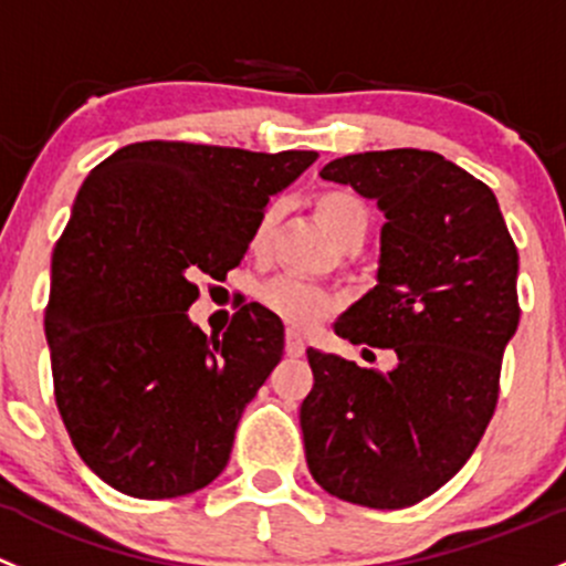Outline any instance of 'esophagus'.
Returning a JSON list of instances; mask_svg holds the SVG:
<instances>
[{"label": "esophagus", "instance_id": "1", "mask_svg": "<svg viewBox=\"0 0 566 566\" xmlns=\"http://www.w3.org/2000/svg\"><path fill=\"white\" fill-rule=\"evenodd\" d=\"M303 349H306V342H303L301 333L287 331V336H284V353H287L290 358H301Z\"/></svg>", "mask_w": 566, "mask_h": 566}]
</instances>
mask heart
<instances>
[{
	"mask_svg": "<svg viewBox=\"0 0 566 566\" xmlns=\"http://www.w3.org/2000/svg\"><path fill=\"white\" fill-rule=\"evenodd\" d=\"M314 213L323 222V228L328 230L333 241L338 243L347 252H355L360 247L363 238L368 233V208L358 195L347 192V189H325L314 198ZM279 206H268L260 213L258 224H254L252 233V249L254 252H263L271 241L273 224H276ZM260 301L265 303V308H271L276 317H282L287 325L295 328H314L317 323H323L325 317L336 308V301L328 290L317 287V284L301 282L295 276H279L263 284L260 290Z\"/></svg>",
	"mask_w": 566,
	"mask_h": 566,
	"instance_id": "b5f03b06",
	"label": "heart"
}]
</instances>
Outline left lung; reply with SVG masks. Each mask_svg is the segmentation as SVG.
I'll return each mask as SVG.
<instances>
[{
	"instance_id": "1",
	"label": "left lung",
	"mask_w": 566,
	"mask_h": 566,
	"mask_svg": "<svg viewBox=\"0 0 566 566\" xmlns=\"http://www.w3.org/2000/svg\"><path fill=\"white\" fill-rule=\"evenodd\" d=\"M319 176L385 213L377 284L333 331L392 349L396 366L379 374L306 349V463L331 496L401 510L448 483L491 423L504 347L521 319L518 249L496 195L442 154H349Z\"/></svg>"
}]
</instances>
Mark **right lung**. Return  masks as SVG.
<instances>
[{"mask_svg":"<svg viewBox=\"0 0 566 566\" xmlns=\"http://www.w3.org/2000/svg\"><path fill=\"white\" fill-rule=\"evenodd\" d=\"M317 151L146 140L86 176L51 260L45 342L56 407L88 469L116 491L174 499L228 467L243 407L284 353L260 303L222 338L189 319L195 276H228L268 200Z\"/></svg>","mask_w":566,"mask_h":566,"instance_id":"1","label":"right lung"}]
</instances>
